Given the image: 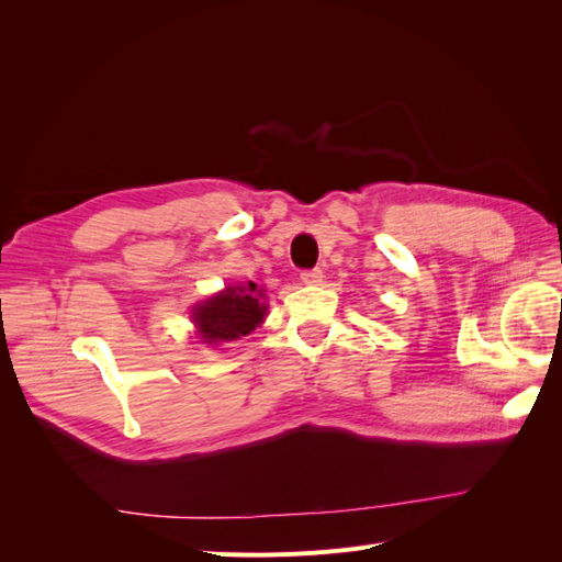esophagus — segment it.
Segmentation results:
<instances>
[{
    "label": "esophagus",
    "mask_w": 562,
    "mask_h": 562,
    "mask_svg": "<svg viewBox=\"0 0 562 562\" xmlns=\"http://www.w3.org/2000/svg\"><path fill=\"white\" fill-rule=\"evenodd\" d=\"M300 279L304 285H318L323 281V271L321 269H304Z\"/></svg>",
    "instance_id": "34e87169"
}]
</instances>
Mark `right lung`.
Segmentation results:
<instances>
[{
  "instance_id": "add662e5",
  "label": "right lung",
  "mask_w": 562,
  "mask_h": 562,
  "mask_svg": "<svg viewBox=\"0 0 562 562\" xmlns=\"http://www.w3.org/2000/svg\"><path fill=\"white\" fill-rule=\"evenodd\" d=\"M265 316V293L252 281L246 285H227L225 291L199 302L192 312L196 333L206 345L239 339L258 328Z\"/></svg>"
}]
</instances>
